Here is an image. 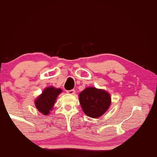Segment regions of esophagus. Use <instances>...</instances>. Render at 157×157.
I'll return each mask as SVG.
<instances>
[{"instance_id":"obj_1","label":"esophagus","mask_w":157,"mask_h":157,"mask_svg":"<svg viewBox=\"0 0 157 157\" xmlns=\"http://www.w3.org/2000/svg\"><path fill=\"white\" fill-rule=\"evenodd\" d=\"M67 93H68V94H70V95H73L75 94V90H67Z\"/></svg>"}]
</instances>
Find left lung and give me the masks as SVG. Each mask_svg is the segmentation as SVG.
Returning <instances> with one entry per match:
<instances>
[{
    "label": "left lung",
    "mask_w": 157,
    "mask_h": 157,
    "mask_svg": "<svg viewBox=\"0 0 157 157\" xmlns=\"http://www.w3.org/2000/svg\"><path fill=\"white\" fill-rule=\"evenodd\" d=\"M80 103L83 112L87 116L98 118L102 116L111 104L109 93L102 89L85 88L79 95Z\"/></svg>",
    "instance_id": "obj_1"
}]
</instances>
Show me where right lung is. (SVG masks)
Here are the masks:
<instances>
[{
  "label": "right lung",
  "mask_w": 157,
  "mask_h": 157,
  "mask_svg": "<svg viewBox=\"0 0 157 157\" xmlns=\"http://www.w3.org/2000/svg\"><path fill=\"white\" fill-rule=\"evenodd\" d=\"M61 92L62 90L61 88H56L53 86L45 88L42 94L40 95L35 101V106L37 110L44 115L49 114L53 109L57 96Z\"/></svg>",
  "instance_id": "obj_1"
}]
</instances>
